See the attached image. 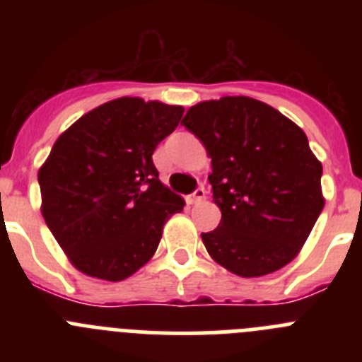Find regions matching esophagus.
I'll list each match as a JSON object with an SVG mask.
<instances>
[{"label": "esophagus", "instance_id": "1", "mask_svg": "<svg viewBox=\"0 0 362 362\" xmlns=\"http://www.w3.org/2000/svg\"><path fill=\"white\" fill-rule=\"evenodd\" d=\"M204 197H206V192H204V188H197V190L194 192L192 196L187 197V201L190 204H197V203H201V201H203Z\"/></svg>", "mask_w": 362, "mask_h": 362}]
</instances>
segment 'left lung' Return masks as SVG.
Listing matches in <instances>:
<instances>
[{"mask_svg":"<svg viewBox=\"0 0 362 362\" xmlns=\"http://www.w3.org/2000/svg\"><path fill=\"white\" fill-rule=\"evenodd\" d=\"M181 124L212 158L216 230L201 233L210 257L239 277L293 261L322 206V165L303 130L270 105L225 95L188 108Z\"/></svg>","mask_w":362,"mask_h":362,"instance_id":"obj_1","label":"left lung"}]
</instances>
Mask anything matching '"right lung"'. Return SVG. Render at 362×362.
<instances>
[{
    "label": "right lung",
    "mask_w": 362,
    "mask_h": 362,
    "mask_svg": "<svg viewBox=\"0 0 362 362\" xmlns=\"http://www.w3.org/2000/svg\"><path fill=\"white\" fill-rule=\"evenodd\" d=\"M185 108L117 98L57 137L37 172L41 214L74 268L123 281L148 263L163 226L185 206L159 181L152 153Z\"/></svg>",
    "instance_id": "1"
}]
</instances>
